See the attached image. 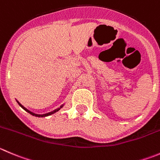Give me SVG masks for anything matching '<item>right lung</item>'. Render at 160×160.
Here are the masks:
<instances>
[{
  "label": "right lung",
  "instance_id": "add662e5",
  "mask_svg": "<svg viewBox=\"0 0 160 160\" xmlns=\"http://www.w3.org/2000/svg\"><path fill=\"white\" fill-rule=\"evenodd\" d=\"M17 102H18V105H20V106L22 107V108H23V109L24 110H26V112H28L29 113H30L31 115H32V116H37V117H44V116H50V115H52V114H54V113H55L56 112H58V110L60 109V108H62V105L61 107H60V108H57V109H55V110H54V111H52V112H48V113H46V114H43V115H40V114H35V113H33V112H30L29 111V110H28L27 108H25L24 106H23V105H22L21 104L19 103V102H18V101H17Z\"/></svg>",
  "mask_w": 160,
  "mask_h": 160
}]
</instances>
